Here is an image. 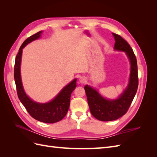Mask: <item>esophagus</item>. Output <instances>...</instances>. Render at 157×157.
Here are the masks:
<instances>
[{"mask_svg": "<svg viewBox=\"0 0 157 157\" xmlns=\"http://www.w3.org/2000/svg\"><path fill=\"white\" fill-rule=\"evenodd\" d=\"M79 81L81 82V83H84L86 81V78H85L84 77H81L80 78V79H79Z\"/></svg>", "mask_w": 157, "mask_h": 157, "instance_id": "34e87169", "label": "esophagus"}]
</instances>
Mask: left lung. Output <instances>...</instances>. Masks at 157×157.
<instances>
[{
  "mask_svg": "<svg viewBox=\"0 0 157 157\" xmlns=\"http://www.w3.org/2000/svg\"><path fill=\"white\" fill-rule=\"evenodd\" d=\"M115 37L116 50L124 51L131 63L129 84L121 96L115 100L103 98L96 90L88 85L84 86L88 103L92 115L101 121L117 120L126 113L134 99L138 87V75L136 57L130 44L119 35L113 33Z\"/></svg>",
  "mask_w": 157,
  "mask_h": 157,
  "instance_id": "left-lung-1",
  "label": "left lung"
}]
</instances>
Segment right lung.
<instances>
[{
	"mask_svg": "<svg viewBox=\"0 0 157 157\" xmlns=\"http://www.w3.org/2000/svg\"><path fill=\"white\" fill-rule=\"evenodd\" d=\"M42 33L39 31L29 36L23 42L16 57L14 65L13 76L16 86L17 96L29 115L35 119L45 123H55L62 120L67 114L70 105L71 93L77 86V79L67 85L58 94L53 100L47 103H38L32 101L28 97L23 88L21 75L20 64L22 49L31 41L39 39Z\"/></svg>",
	"mask_w": 157,
	"mask_h": 157,
	"instance_id": "add662e5",
	"label": "right lung"
}]
</instances>
